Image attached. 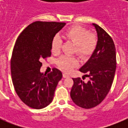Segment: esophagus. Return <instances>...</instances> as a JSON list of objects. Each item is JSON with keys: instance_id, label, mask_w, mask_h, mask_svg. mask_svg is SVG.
<instances>
[{"instance_id": "esophagus-1", "label": "esophagus", "mask_w": 128, "mask_h": 128, "mask_svg": "<svg viewBox=\"0 0 128 128\" xmlns=\"http://www.w3.org/2000/svg\"><path fill=\"white\" fill-rule=\"evenodd\" d=\"M63 77H64V78H68V77H69V76H68V74H63Z\"/></svg>"}]
</instances>
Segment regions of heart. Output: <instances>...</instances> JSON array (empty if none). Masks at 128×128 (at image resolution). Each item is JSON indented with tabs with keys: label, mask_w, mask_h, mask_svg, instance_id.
Returning a JSON list of instances; mask_svg holds the SVG:
<instances>
[{
	"label": "heart",
	"mask_w": 128,
	"mask_h": 128,
	"mask_svg": "<svg viewBox=\"0 0 128 128\" xmlns=\"http://www.w3.org/2000/svg\"><path fill=\"white\" fill-rule=\"evenodd\" d=\"M64 37L76 44L75 52L82 58L91 56L95 51L98 44L97 37L92 34L87 28L74 25L68 28L64 32ZM62 41L58 35H55L51 42V50L53 53L60 52ZM58 67L64 72H68L78 66V61L76 58L62 56L57 61Z\"/></svg>",
	"instance_id": "b5f03b06"
}]
</instances>
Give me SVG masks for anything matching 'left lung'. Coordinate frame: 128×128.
Instances as JSON below:
<instances>
[{"label":"left lung","instance_id":"1","mask_svg":"<svg viewBox=\"0 0 128 128\" xmlns=\"http://www.w3.org/2000/svg\"><path fill=\"white\" fill-rule=\"evenodd\" d=\"M98 34V44L89 60L80 72L90 78L84 82L80 78H72L74 84L70 96L76 105L90 109L99 105L108 94L116 69V47L111 36L96 24H93Z\"/></svg>","mask_w":128,"mask_h":128}]
</instances>
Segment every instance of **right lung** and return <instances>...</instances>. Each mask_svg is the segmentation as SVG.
<instances>
[{
	"instance_id": "add662e5",
	"label": "right lung",
	"mask_w": 128,
	"mask_h": 128,
	"mask_svg": "<svg viewBox=\"0 0 128 128\" xmlns=\"http://www.w3.org/2000/svg\"><path fill=\"white\" fill-rule=\"evenodd\" d=\"M65 22L36 21L18 37L10 60L11 76L17 95L26 106L42 109L49 105L62 74L54 68L49 74L40 71L41 61L51 56L53 37Z\"/></svg>"
}]
</instances>
